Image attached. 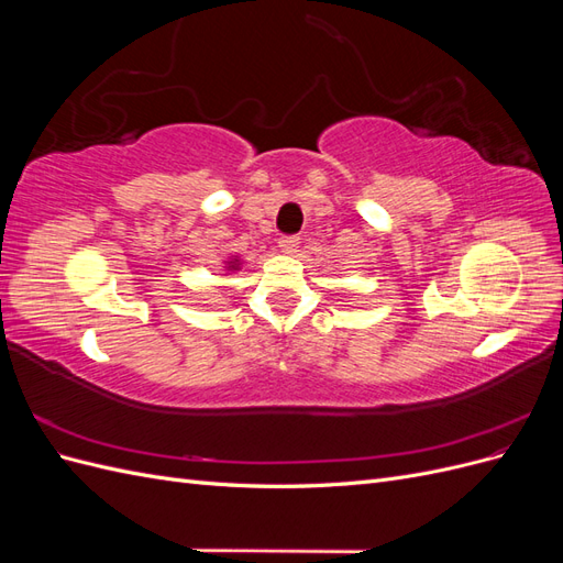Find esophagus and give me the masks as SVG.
Listing matches in <instances>:
<instances>
[{"label":"esophagus","mask_w":563,"mask_h":563,"mask_svg":"<svg viewBox=\"0 0 563 563\" xmlns=\"http://www.w3.org/2000/svg\"><path fill=\"white\" fill-rule=\"evenodd\" d=\"M298 236H282L279 240V249H282V253H286V255H291V253H296L298 251Z\"/></svg>","instance_id":"34e87169"}]
</instances>
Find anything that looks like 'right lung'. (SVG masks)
<instances>
[{
    "mask_svg": "<svg viewBox=\"0 0 563 563\" xmlns=\"http://www.w3.org/2000/svg\"><path fill=\"white\" fill-rule=\"evenodd\" d=\"M240 265H242V263H240V258H236V255H232V258H228V261H225V269H228V272L240 269Z\"/></svg>",
    "mask_w": 563,
    "mask_h": 563,
    "instance_id": "add662e5",
    "label": "right lung"
}]
</instances>
